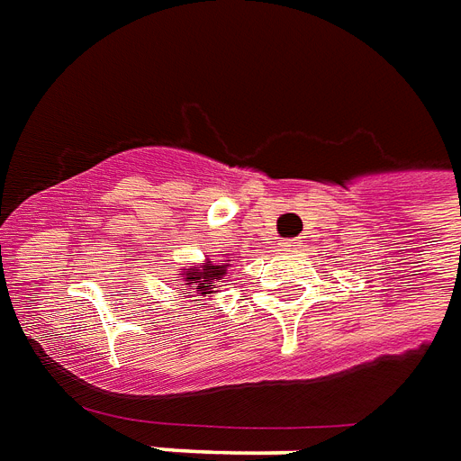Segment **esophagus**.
Instances as JSON below:
<instances>
[{
  "mask_svg": "<svg viewBox=\"0 0 461 461\" xmlns=\"http://www.w3.org/2000/svg\"><path fill=\"white\" fill-rule=\"evenodd\" d=\"M300 247H303V244H300V240H283L281 241V251H298Z\"/></svg>",
  "mask_w": 461,
  "mask_h": 461,
  "instance_id": "obj_1",
  "label": "esophagus"
}]
</instances>
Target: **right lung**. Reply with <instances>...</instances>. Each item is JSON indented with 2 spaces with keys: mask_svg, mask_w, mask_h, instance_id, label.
<instances>
[{
  "mask_svg": "<svg viewBox=\"0 0 461 461\" xmlns=\"http://www.w3.org/2000/svg\"><path fill=\"white\" fill-rule=\"evenodd\" d=\"M227 266L230 264H212V261H204L203 266H190V268H180V281H185L183 285L190 291L203 293L210 295L214 288H220L221 278L227 274Z\"/></svg>",
  "mask_w": 461,
  "mask_h": 461,
  "instance_id": "right-lung-1",
  "label": "right lung"
}]
</instances>
